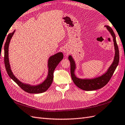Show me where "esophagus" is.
Wrapping results in <instances>:
<instances>
[{
	"instance_id": "34e87169",
	"label": "esophagus",
	"mask_w": 125,
	"mask_h": 125,
	"mask_svg": "<svg viewBox=\"0 0 125 125\" xmlns=\"http://www.w3.org/2000/svg\"><path fill=\"white\" fill-rule=\"evenodd\" d=\"M64 53H66V54H68V52H67V51H64Z\"/></svg>"
}]
</instances>
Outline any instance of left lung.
<instances>
[{
    "label": "left lung",
    "mask_w": 125,
    "mask_h": 125,
    "mask_svg": "<svg viewBox=\"0 0 125 125\" xmlns=\"http://www.w3.org/2000/svg\"><path fill=\"white\" fill-rule=\"evenodd\" d=\"M107 29L110 32L112 36L113 37V41L114 42V46L115 50V56L113 63L108 70L107 72L98 77L93 79H81L76 77L74 74V70L75 69V64L71 56H69V60L70 61L71 65V75L72 79L74 83V84L79 88L82 90L85 91H92L98 90L104 87L109 81L111 76H113L114 73L116 70L117 66L118 65L119 61V52L118 49V45L116 40V36L113 30L109 26H105Z\"/></svg>",
    "instance_id": "obj_1"
}]
</instances>
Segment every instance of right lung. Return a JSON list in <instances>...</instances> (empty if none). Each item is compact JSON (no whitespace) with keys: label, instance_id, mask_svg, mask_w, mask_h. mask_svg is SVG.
<instances>
[{"label":"right lung","instance_id":"add662e5","mask_svg":"<svg viewBox=\"0 0 125 125\" xmlns=\"http://www.w3.org/2000/svg\"><path fill=\"white\" fill-rule=\"evenodd\" d=\"M15 31L12 33H9L6 39V43L4 45V63L6 71H7L8 75L10 78L16 83L18 85L23 89L25 92L30 94H40L46 91L52 83L53 80V73L54 71L58 64L61 62L63 58V55L62 52H60L54 55L51 56L49 60L48 63V67H49V73L46 79L42 83L36 86H31L30 85L24 84L21 83L14 75L12 73L10 65L9 63L8 59V47L9 44L12 36H13Z\"/></svg>","mask_w":125,"mask_h":125}]
</instances>
